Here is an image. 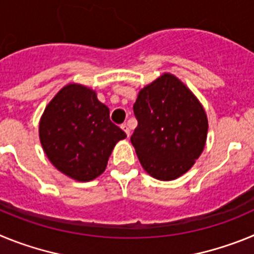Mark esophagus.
Returning a JSON list of instances; mask_svg holds the SVG:
<instances>
[{"instance_id":"obj_1","label":"esophagus","mask_w":254,"mask_h":254,"mask_svg":"<svg viewBox=\"0 0 254 254\" xmlns=\"http://www.w3.org/2000/svg\"><path fill=\"white\" fill-rule=\"evenodd\" d=\"M121 127H122L123 131L126 132V134H127V137H129V128H128V126H127V125H126V123H125V125H122V126H121Z\"/></svg>"}]
</instances>
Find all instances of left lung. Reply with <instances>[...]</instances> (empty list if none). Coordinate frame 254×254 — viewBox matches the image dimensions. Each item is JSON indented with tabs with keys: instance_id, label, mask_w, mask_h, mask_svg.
<instances>
[{
	"instance_id": "1",
	"label": "left lung",
	"mask_w": 254,
	"mask_h": 254,
	"mask_svg": "<svg viewBox=\"0 0 254 254\" xmlns=\"http://www.w3.org/2000/svg\"><path fill=\"white\" fill-rule=\"evenodd\" d=\"M133 113L138 125L131 136L141 165L159 181L179 178L205 149L208 122L194 94L172 73L141 89Z\"/></svg>"
}]
</instances>
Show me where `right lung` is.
Segmentation results:
<instances>
[{"instance_id": "add662e5", "label": "right lung", "mask_w": 254, "mask_h": 254, "mask_svg": "<svg viewBox=\"0 0 254 254\" xmlns=\"http://www.w3.org/2000/svg\"><path fill=\"white\" fill-rule=\"evenodd\" d=\"M125 132L112 123L109 108L96 93L68 84L56 94L39 122V138L47 158L61 173L78 182L99 177Z\"/></svg>"}]
</instances>
